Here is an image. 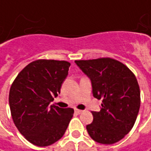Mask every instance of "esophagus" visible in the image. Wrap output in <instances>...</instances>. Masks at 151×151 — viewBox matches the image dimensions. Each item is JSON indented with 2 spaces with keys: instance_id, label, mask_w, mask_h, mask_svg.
<instances>
[{
  "instance_id": "34e87169",
  "label": "esophagus",
  "mask_w": 151,
  "mask_h": 151,
  "mask_svg": "<svg viewBox=\"0 0 151 151\" xmlns=\"http://www.w3.org/2000/svg\"><path fill=\"white\" fill-rule=\"evenodd\" d=\"M75 112L76 113H78V114H80V113H81L83 111L82 110H80V109H75Z\"/></svg>"
}]
</instances>
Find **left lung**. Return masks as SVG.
I'll return each instance as SVG.
<instances>
[{
  "label": "left lung",
  "mask_w": 151,
  "mask_h": 151,
  "mask_svg": "<svg viewBox=\"0 0 151 151\" xmlns=\"http://www.w3.org/2000/svg\"><path fill=\"white\" fill-rule=\"evenodd\" d=\"M90 77L93 96L102 100L99 112H91L93 121L86 125L96 142H118L134 127L140 107V91L134 74L122 62L108 57L76 60Z\"/></svg>",
  "instance_id": "8db88e82"
}]
</instances>
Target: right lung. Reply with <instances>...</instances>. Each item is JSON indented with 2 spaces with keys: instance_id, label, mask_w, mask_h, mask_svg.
<instances>
[{
  "instance_id": "obj_1",
  "label": "right lung",
  "mask_w": 151,
  "mask_h": 151,
  "mask_svg": "<svg viewBox=\"0 0 151 151\" xmlns=\"http://www.w3.org/2000/svg\"><path fill=\"white\" fill-rule=\"evenodd\" d=\"M70 63L37 60L29 63L15 78L10 88L9 105L18 131L32 145L44 147L64 135L74 109L51 105L60 92Z\"/></svg>"
}]
</instances>
